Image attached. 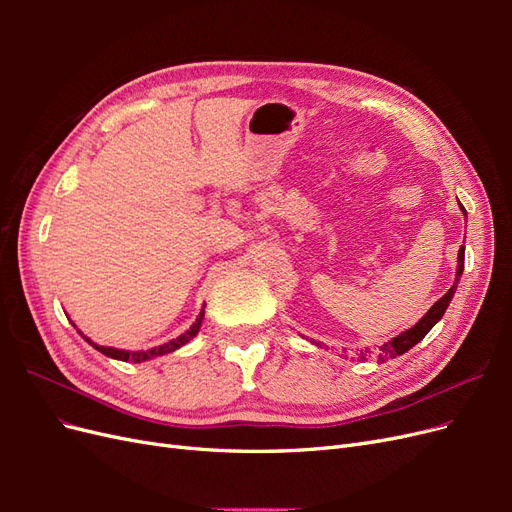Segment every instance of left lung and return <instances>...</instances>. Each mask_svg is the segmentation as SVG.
I'll use <instances>...</instances> for the list:
<instances>
[{
  "label": "left lung",
  "mask_w": 512,
  "mask_h": 512,
  "mask_svg": "<svg viewBox=\"0 0 512 512\" xmlns=\"http://www.w3.org/2000/svg\"><path fill=\"white\" fill-rule=\"evenodd\" d=\"M466 213V211H463ZM463 254H466V247H459V256H457V275H455V284L451 286V290H448L442 299H438L436 303H433L431 307H429V312L418 320L412 329H408V331H404V333H399L397 337H393V339H389V342H384L382 346H378V363H384V361H389V359H395V356H401L404 352H408L412 346H416L418 342H421V339L433 329V324H436L442 316H444V312H446V307H448V303H451V299H453V294H455V290H457V282H459V277H461V273H463ZM374 352H371L369 348H365V350H361L359 352V359L361 361H365L367 356H371Z\"/></svg>",
  "instance_id": "left-lung-1"
}]
</instances>
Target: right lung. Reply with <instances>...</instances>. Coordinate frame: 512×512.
<instances>
[{
    "label": "right lung",
    "mask_w": 512,
    "mask_h": 512,
    "mask_svg": "<svg viewBox=\"0 0 512 512\" xmlns=\"http://www.w3.org/2000/svg\"><path fill=\"white\" fill-rule=\"evenodd\" d=\"M203 318H205V309H200V314H198V318H196V322L192 324V327L185 331L183 335H179L177 339H170V342H166V344H162V346H158V348H151V350H138V352H128V350H117V348H108V346H98V344H94L91 342V339H87L85 335V339L87 342L94 346L98 352H102V354H106V356H111V359H117V361H132V363H143V361H149V359H156V356H162V354H168V352H175L177 348H181V346H185L190 342L192 337H196V333L200 331V324H203Z\"/></svg>",
    "instance_id": "add662e5"
}]
</instances>
